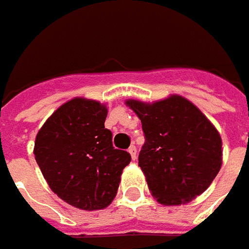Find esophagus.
<instances>
[{
  "label": "esophagus",
  "mask_w": 249,
  "mask_h": 249,
  "mask_svg": "<svg viewBox=\"0 0 249 249\" xmlns=\"http://www.w3.org/2000/svg\"><path fill=\"white\" fill-rule=\"evenodd\" d=\"M128 152L131 153V157H132V160H136V157H138V149H136V146L135 145L129 146Z\"/></svg>",
  "instance_id": "esophagus-1"
}]
</instances>
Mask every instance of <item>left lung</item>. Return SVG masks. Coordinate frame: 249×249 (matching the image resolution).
I'll return each mask as SVG.
<instances>
[{
    "instance_id": "8db88e82",
    "label": "left lung",
    "mask_w": 249,
    "mask_h": 249,
    "mask_svg": "<svg viewBox=\"0 0 249 249\" xmlns=\"http://www.w3.org/2000/svg\"><path fill=\"white\" fill-rule=\"evenodd\" d=\"M126 104L142 123L145 143L138 163L155 198L181 205L200 195L222 167V139L211 121L181 96Z\"/></svg>"
}]
</instances>
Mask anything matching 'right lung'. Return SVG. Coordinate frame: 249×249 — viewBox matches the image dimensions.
<instances>
[{
	"mask_svg": "<svg viewBox=\"0 0 249 249\" xmlns=\"http://www.w3.org/2000/svg\"><path fill=\"white\" fill-rule=\"evenodd\" d=\"M107 108L99 102L72 99L41 126L35 156L50 188L83 211H97L114 199L131 155L113 146L104 128Z\"/></svg>",
	"mask_w": 249,
	"mask_h": 249,
	"instance_id": "obj_1",
	"label": "right lung"
}]
</instances>
